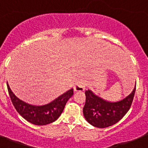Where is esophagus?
<instances>
[{
	"mask_svg": "<svg viewBox=\"0 0 148 148\" xmlns=\"http://www.w3.org/2000/svg\"><path fill=\"white\" fill-rule=\"evenodd\" d=\"M86 82L84 81H80L78 82L74 86V91L76 92V91H83L85 89V87H86Z\"/></svg>",
	"mask_w": 148,
	"mask_h": 148,
	"instance_id": "34e87169",
	"label": "esophagus"
}]
</instances>
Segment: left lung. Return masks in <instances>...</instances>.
Here are the masks:
<instances>
[{"label": "left lung", "instance_id": "8db88e82", "mask_svg": "<svg viewBox=\"0 0 148 148\" xmlns=\"http://www.w3.org/2000/svg\"><path fill=\"white\" fill-rule=\"evenodd\" d=\"M135 88L125 98L110 102L101 98L93 91H85L86 101L83 107V114L88 123L97 128H107L118 123L131 107L135 96Z\"/></svg>", "mask_w": 148, "mask_h": 148}]
</instances>
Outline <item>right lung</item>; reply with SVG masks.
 <instances>
[{"instance_id":"obj_1","label":"right lung","mask_w":148,"mask_h":148,"mask_svg":"<svg viewBox=\"0 0 148 148\" xmlns=\"http://www.w3.org/2000/svg\"><path fill=\"white\" fill-rule=\"evenodd\" d=\"M7 89L11 101L19 115L26 121L36 125H45L57 120L65 105L73 95V88L69 89L50 103L41 106L32 105L19 99L11 91L8 83Z\"/></svg>"}]
</instances>
